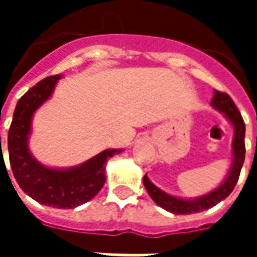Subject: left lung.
I'll use <instances>...</instances> for the list:
<instances>
[{
  "mask_svg": "<svg viewBox=\"0 0 257 257\" xmlns=\"http://www.w3.org/2000/svg\"><path fill=\"white\" fill-rule=\"evenodd\" d=\"M210 106L221 112L234 128V136H232L231 143L232 162L224 180L216 189L204 194V195L194 197V198H180V197H175V195L162 191L160 187H157L156 184L151 182L147 175H145V178H143V184H145L151 199L158 206H161L162 209L168 210L173 215L198 213V212L215 206L231 194L237 184L238 178H239V172H241V168L245 161V122L238 111L237 106L234 104L231 97L227 93H221L219 90H215Z\"/></svg>",
  "mask_w": 257,
  "mask_h": 257,
  "instance_id": "obj_1",
  "label": "left lung"
}]
</instances>
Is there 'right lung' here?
Wrapping results in <instances>:
<instances>
[{"instance_id": "add662e5", "label": "right lung", "mask_w": 257, "mask_h": 257, "mask_svg": "<svg viewBox=\"0 0 257 257\" xmlns=\"http://www.w3.org/2000/svg\"><path fill=\"white\" fill-rule=\"evenodd\" d=\"M60 78L62 75L58 74L42 79L20 97L8 132V151L15 179L27 195L47 206L71 209L90 201L100 191L106 183L108 158L119 154L122 149H107L70 168H51L36 160L29 149L33 117L52 96Z\"/></svg>"}]
</instances>
